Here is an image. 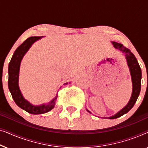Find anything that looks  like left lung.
Returning <instances> with one entry per match:
<instances>
[{
  "mask_svg": "<svg viewBox=\"0 0 148 148\" xmlns=\"http://www.w3.org/2000/svg\"><path fill=\"white\" fill-rule=\"evenodd\" d=\"M113 46L116 49H118L122 52L123 54L126 56V59L127 61V64L130 69L131 75V79H132L133 82V92L132 95H131V98L129 100V102L125 108H123L122 110L119 111L118 113L114 116L108 117L110 119H114L119 118L123 114H126L128 112L131 108L134 106L135 103L136 102L138 98L139 93H140L141 90V70L140 68V66L137 62V58H135L134 54H133L129 48H127L125 47L123 44L120 43H117L116 42H112ZM90 112V111H88Z\"/></svg>",
  "mask_w": 148,
  "mask_h": 148,
  "instance_id": "obj_1",
  "label": "left lung"
}]
</instances>
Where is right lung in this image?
Returning <instances> with one entry per match:
<instances>
[{
  "mask_svg": "<svg viewBox=\"0 0 148 148\" xmlns=\"http://www.w3.org/2000/svg\"><path fill=\"white\" fill-rule=\"evenodd\" d=\"M40 38L41 37H39V36H35V37H30L26 39L16 49L9 64L8 86H9V89L11 92L12 97L18 106L25 110L26 112L34 114H43V113H46L51 110L54 107L56 98H57L56 96L48 105L43 104L41 106H34L30 104L28 101L24 99L19 88V86H18L19 66L22 58L34 42Z\"/></svg>",
  "mask_w": 148,
  "mask_h": 148,
  "instance_id": "add662e5",
  "label": "right lung"
}]
</instances>
